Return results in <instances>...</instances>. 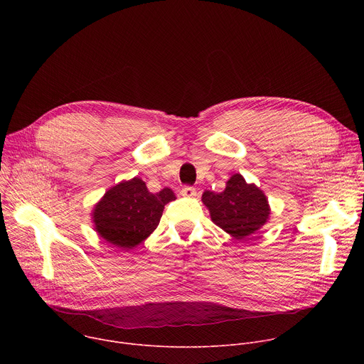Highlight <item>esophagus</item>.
Masks as SVG:
<instances>
[{
  "instance_id": "34e87169",
  "label": "esophagus",
  "mask_w": 364,
  "mask_h": 364,
  "mask_svg": "<svg viewBox=\"0 0 364 364\" xmlns=\"http://www.w3.org/2000/svg\"><path fill=\"white\" fill-rule=\"evenodd\" d=\"M181 196H184V197H196L197 196V190L194 187H190V186L183 187L181 188Z\"/></svg>"
}]
</instances>
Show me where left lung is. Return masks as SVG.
<instances>
[{
	"label": "left lung",
	"mask_w": 364,
	"mask_h": 364,
	"mask_svg": "<svg viewBox=\"0 0 364 364\" xmlns=\"http://www.w3.org/2000/svg\"><path fill=\"white\" fill-rule=\"evenodd\" d=\"M201 201L209 209L212 222L237 240L261 230L271 215L265 193L246 183L242 174H233L222 193L205 190Z\"/></svg>",
	"instance_id": "left-lung-1"
}]
</instances>
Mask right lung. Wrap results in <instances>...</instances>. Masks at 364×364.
I'll return each instance as SVG.
<instances>
[{
	"label": "right lung",
	"mask_w": 364,
	"mask_h": 364,
	"mask_svg": "<svg viewBox=\"0 0 364 364\" xmlns=\"http://www.w3.org/2000/svg\"><path fill=\"white\" fill-rule=\"evenodd\" d=\"M173 200L176 194L168 187L154 194L138 177L124 180L93 205L95 232L122 250L134 249L157 229L164 205Z\"/></svg>",
	"instance_id": "add662e5"
}]
</instances>
